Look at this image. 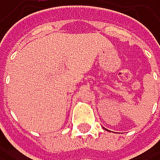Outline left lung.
Instances as JSON below:
<instances>
[{"instance_id": "left-lung-1", "label": "left lung", "mask_w": 160, "mask_h": 160, "mask_svg": "<svg viewBox=\"0 0 160 160\" xmlns=\"http://www.w3.org/2000/svg\"><path fill=\"white\" fill-rule=\"evenodd\" d=\"M104 129H105V128H104ZM106 131H108V132H111V131H109V130H107V129H106Z\"/></svg>"}]
</instances>
